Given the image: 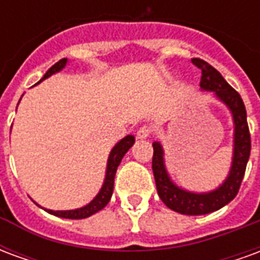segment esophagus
<instances>
[{"instance_id": "1", "label": "esophagus", "mask_w": 260, "mask_h": 260, "mask_svg": "<svg viewBox=\"0 0 260 260\" xmlns=\"http://www.w3.org/2000/svg\"><path fill=\"white\" fill-rule=\"evenodd\" d=\"M150 134H152V129H150L149 126H146V125H143V126H141L139 131H138L136 138H138V139H147V138L150 136Z\"/></svg>"}]
</instances>
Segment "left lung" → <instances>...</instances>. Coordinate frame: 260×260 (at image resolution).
Instances as JSON below:
<instances>
[{
    "mask_svg": "<svg viewBox=\"0 0 260 260\" xmlns=\"http://www.w3.org/2000/svg\"><path fill=\"white\" fill-rule=\"evenodd\" d=\"M192 64L202 71L201 89L212 91L214 97L229 108L234 122V147L229 175L223 184L210 192H191L181 188L171 180L166 169L164 149L160 142H153L152 169L160 199L167 207L181 214L201 216L216 212L234 199L245 174L246 163L251 154V135L246 122V110L240 93L225 82L221 74L201 58Z\"/></svg>",
    "mask_w": 260,
    "mask_h": 260,
    "instance_id": "obj_1",
    "label": "left lung"
}]
</instances>
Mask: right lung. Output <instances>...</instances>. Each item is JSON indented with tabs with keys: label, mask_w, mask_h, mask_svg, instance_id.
I'll return each mask as SVG.
<instances>
[{
	"label": "right lung",
	"mask_w": 260,
	"mask_h": 260,
	"mask_svg": "<svg viewBox=\"0 0 260 260\" xmlns=\"http://www.w3.org/2000/svg\"><path fill=\"white\" fill-rule=\"evenodd\" d=\"M68 64V59L62 58L59 59L57 64H54L51 68L48 69L46 75L43 76L42 79L39 80V83L43 82L44 79L50 78L51 75L57 74L59 71H62L65 68V65ZM20 102V100H19ZM135 143V136L134 135H126L124 139L115 145V146L111 149L110 152V156H108L107 160V169H106V177H104V182H103L102 188L100 191L97 193L93 201H90L87 205L85 206L79 207V209H74V210H50V209H44L40 205H37L39 207L44 209L46 212L50 213V214H54L57 217H62V218H72V220H79V218H86L90 217L91 214L94 213L100 212L103 207L107 206V203L111 199V195H113V189H114V178H115V173H117V169H118L119 163L121 160L125 156V153L129 150L131 147L134 146Z\"/></svg>",
	"instance_id": "add662e5"
}]
</instances>
